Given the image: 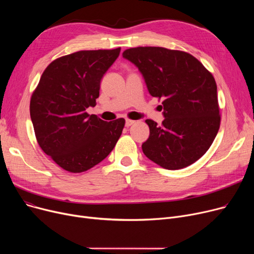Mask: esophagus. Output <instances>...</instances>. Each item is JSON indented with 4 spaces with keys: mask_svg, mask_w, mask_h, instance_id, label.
Returning a JSON list of instances; mask_svg holds the SVG:
<instances>
[{
    "mask_svg": "<svg viewBox=\"0 0 254 254\" xmlns=\"http://www.w3.org/2000/svg\"><path fill=\"white\" fill-rule=\"evenodd\" d=\"M135 123H136L135 120H131V119H127V120H126V127H130V126L134 125Z\"/></svg>",
    "mask_w": 254,
    "mask_h": 254,
    "instance_id": "1",
    "label": "esophagus"
}]
</instances>
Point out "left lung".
I'll list each match as a JSON object with an SVG mask.
<instances>
[{
  "label": "left lung",
  "mask_w": 254,
  "mask_h": 254,
  "mask_svg": "<svg viewBox=\"0 0 254 254\" xmlns=\"http://www.w3.org/2000/svg\"><path fill=\"white\" fill-rule=\"evenodd\" d=\"M123 57L138 66L150 95L164 99L162 125L145 120L150 135L142 144L144 154L168 170L190 166L207 152L220 127L214 77L180 50L136 47L125 50Z\"/></svg>",
  "instance_id": "1"
}]
</instances>
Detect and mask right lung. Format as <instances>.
<instances>
[{
  "label": "right lung",
  "mask_w": 254,
  "mask_h": 254,
  "mask_svg": "<svg viewBox=\"0 0 254 254\" xmlns=\"http://www.w3.org/2000/svg\"><path fill=\"white\" fill-rule=\"evenodd\" d=\"M120 47L81 50L51 62L34 90L30 113L41 149L71 173L85 172L113 150L126 120L107 123L86 112L96 106L100 83Z\"/></svg>",
  "instance_id": "1"
}]
</instances>
